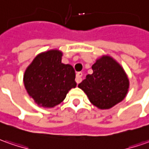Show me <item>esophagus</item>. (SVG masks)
I'll return each instance as SVG.
<instances>
[{
	"instance_id": "obj_1",
	"label": "esophagus",
	"mask_w": 149,
	"mask_h": 149,
	"mask_svg": "<svg viewBox=\"0 0 149 149\" xmlns=\"http://www.w3.org/2000/svg\"><path fill=\"white\" fill-rule=\"evenodd\" d=\"M81 77H82V73L81 72H77L76 75V82L79 84L81 81Z\"/></svg>"
}]
</instances>
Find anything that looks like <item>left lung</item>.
I'll use <instances>...</instances> for the list:
<instances>
[{"label":"left lung","instance_id":"left-lung-1","mask_svg":"<svg viewBox=\"0 0 149 149\" xmlns=\"http://www.w3.org/2000/svg\"><path fill=\"white\" fill-rule=\"evenodd\" d=\"M88 74L78 85L93 105L109 109L125 99L129 89V79L122 67L109 55H103L92 65Z\"/></svg>","mask_w":149,"mask_h":149}]
</instances>
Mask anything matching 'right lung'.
Masks as SVG:
<instances>
[{"mask_svg":"<svg viewBox=\"0 0 149 149\" xmlns=\"http://www.w3.org/2000/svg\"><path fill=\"white\" fill-rule=\"evenodd\" d=\"M63 53L50 49L39 54L24 75L25 89L35 103L43 108H54L77 86L75 71L61 62Z\"/></svg>","mask_w":149,"mask_h":149,"instance_id":"right-lung-1","label":"right lung"}]
</instances>
